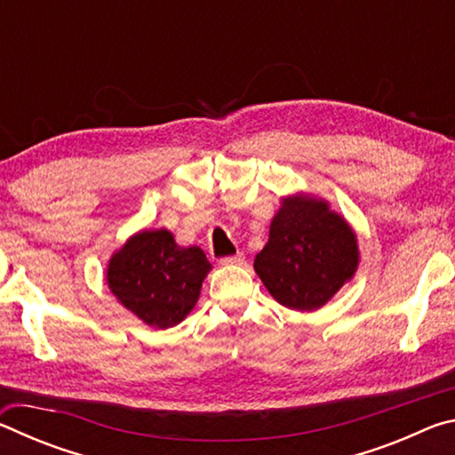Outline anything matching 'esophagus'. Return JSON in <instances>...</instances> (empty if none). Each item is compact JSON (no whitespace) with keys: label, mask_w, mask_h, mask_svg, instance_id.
I'll list each match as a JSON object with an SVG mask.
<instances>
[{"label":"esophagus","mask_w":455,"mask_h":455,"mask_svg":"<svg viewBox=\"0 0 455 455\" xmlns=\"http://www.w3.org/2000/svg\"><path fill=\"white\" fill-rule=\"evenodd\" d=\"M243 260H244L243 252H236V255H230V257L220 259V265H241Z\"/></svg>","instance_id":"obj_1"}]
</instances>
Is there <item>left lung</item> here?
<instances>
[{"label": "left lung", "mask_w": 455, "mask_h": 455, "mask_svg": "<svg viewBox=\"0 0 455 455\" xmlns=\"http://www.w3.org/2000/svg\"><path fill=\"white\" fill-rule=\"evenodd\" d=\"M255 273L276 303L292 311L321 309L359 267L357 235L325 198L295 192L281 198Z\"/></svg>", "instance_id": "obj_1"}]
</instances>
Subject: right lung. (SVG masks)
Segmentation results:
<instances>
[{
	"label": "right lung",
	"instance_id": "add662e5",
	"mask_svg": "<svg viewBox=\"0 0 455 455\" xmlns=\"http://www.w3.org/2000/svg\"><path fill=\"white\" fill-rule=\"evenodd\" d=\"M211 268L200 246H180L168 228H142L112 252L106 283L146 325L168 329L195 309Z\"/></svg>",
	"mask_w": 455,
	"mask_h": 455
}]
</instances>
